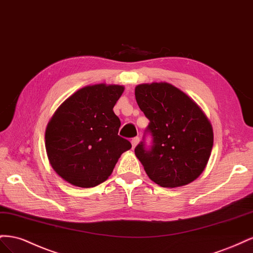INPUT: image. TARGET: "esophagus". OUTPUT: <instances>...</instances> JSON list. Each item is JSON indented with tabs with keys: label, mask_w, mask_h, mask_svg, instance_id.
Returning a JSON list of instances; mask_svg holds the SVG:
<instances>
[{
	"label": "esophagus",
	"mask_w": 253,
	"mask_h": 253,
	"mask_svg": "<svg viewBox=\"0 0 253 253\" xmlns=\"http://www.w3.org/2000/svg\"><path fill=\"white\" fill-rule=\"evenodd\" d=\"M132 148L134 149L137 144H138L139 142V137H134V138H132Z\"/></svg>",
	"instance_id": "34e87169"
}]
</instances>
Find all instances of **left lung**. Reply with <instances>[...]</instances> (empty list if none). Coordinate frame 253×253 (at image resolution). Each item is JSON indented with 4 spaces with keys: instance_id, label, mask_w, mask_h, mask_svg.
<instances>
[{
    "instance_id": "left-lung-1",
    "label": "left lung",
    "mask_w": 253,
    "mask_h": 253,
    "mask_svg": "<svg viewBox=\"0 0 253 253\" xmlns=\"http://www.w3.org/2000/svg\"><path fill=\"white\" fill-rule=\"evenodd\" d=\"M139 109L150 120V149L141 141L135 148L151 180L164 188L186 186L200 176L213 147V129L192 99L167 82L135 87Z\"/></svg>"
}]
</instances>
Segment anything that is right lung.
Listing matches in <instances>:
<instances>
[{
  "label": "right lung",
  "mask_w": 253,
  "mask_h": 253,
  "mask_svg": "<svg viewBox=\"0 0 253 253\" xmlns=\"http://www.w3.org/2000/svg\"><path fill=\"white\" fill-rule=\"evenodd\" d=\"M124 90L117 84L84 86L52 115L45 132V148L52 169L71 185H100L122 153L132 148L118 135L120 120L113 111Z\"/></svg>",
  "instance_id": "right-lung-1"
}]
</instances>
